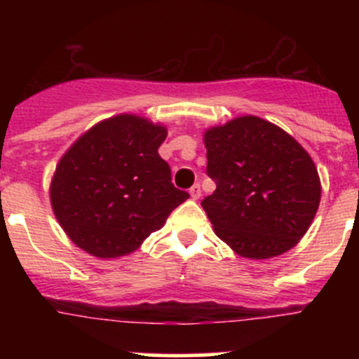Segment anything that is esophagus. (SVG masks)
<instances>
[{"label": "esophagus", "instance_id": "esophagus-1", "mask_svg": "<svg viewBox=\"0 0 359 359\" xmlns=\"http://www.w3.org/2000/svg\"><path fill=\"white\" fill-rule=\"evenodd\" d=\"M189 194H191V198H193V200H200V196H201L200 184H194V186L189 189Z\"/></svg>", "mask_w": 359, "mask_h": 359}]
</instances>
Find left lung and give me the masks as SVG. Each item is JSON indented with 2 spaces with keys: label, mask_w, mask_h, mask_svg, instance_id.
Masks as SVG:
<instances>
[{
  "label": "left lung",
  "mask_w": 359,
  "mask_h": 359,
  "mask_svg": "<svg viewBox=\"0 0 359 359\" xmlns=\"http://www.w3.org/2000/svg\"><path fill=\"white\" fill-rule=\"evenodd\" d=\"M203 140L217 189L201 206L217 236L245 259H273L295 247L321 200L309 153L252 114L205 130Z\"/></svg>",
  "instance_id": "left-lung-1"
}]
</instances>
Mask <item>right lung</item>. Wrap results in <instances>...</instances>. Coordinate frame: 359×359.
<instances>
[{"mask_svg":"<svg viewBox=\"0 0 359 359\" xmlns=\"http://www.w3.org/2000/svg\"><path fill=\"white\" fill-rule=\"evenodd\" d=\"M166 126L137 114L102 119L64 153L50 184L60 227L99 259L135 252L189 198L175 189L158 147Z\"/></svg>","mask_w":359,"mask_h":359,"instance_id":"obj_1","label":"right lung"}]
</instances>
